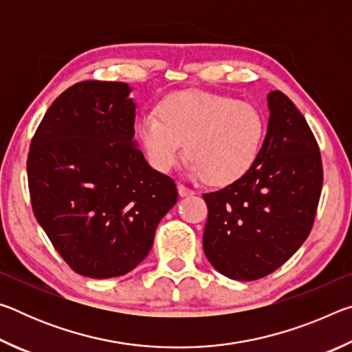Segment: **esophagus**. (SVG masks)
<instances>
[{"mask_svg":"<svg viewBox=\"0 0 352 352\" xmlns=\"http://www.w3.org/2000/svg\"><path fill=\"white\" fill-rule=\"evenodd\" d=\"M178 194L182 195V197H189V195H194L195 194V190H192V189H189L188 186H184V184H182V183H178Z\"/></svg>","mask_w":352,"mask_h":352,"instance_id":"esophagus-1","label":"esophagus"}]
</instances>
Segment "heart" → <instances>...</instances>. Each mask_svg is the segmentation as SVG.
Returning <instances> with one entry per match:
<instances>
[{
  "mask_svg": "<svg viewBox=\"0 0 352 352\" xmlns=\"http://www.w3.org/2000/svg\"><path fill=\"white\" fill-rule=\"evenodd\" d=\"M136 135L158 172L175 168L184 144L192 174L211 186H230L258 163L265 119L253 104L225 94L180 91L160 100L155 118H140Z\"/></svg>",
  "mask_w": 352,
  "mask_h": 352,
  "instance_id": "heart-1",
  "label": "heart"
}]
</instances>
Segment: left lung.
<instances>
[{"label": "left lung", "mask_w": 352, "mask_h": 352, "mask_svg": "<svg viewBox=\"0 0 352 352\" xmlns=\"http://www.w3.org/2000/svg\"><path fill=\"white\" fill-rule=\"evenodd\" d=\"M269 127L258 163L241 182L205 194L204 250L211 265L237 281L279 269L311 233L323 164L318 142L295 104L269 93Z\"/></svg>", "instance_id": "left-lung-1"}]
</instances>
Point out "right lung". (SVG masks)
I'll use <instances>...</instances> for the list:
<instances>
[{
    "label": "right lung",
    "instance_id": "right-lung-1",
    "mask_svg": "<svg viewBox=\"0 0 352 352\" xmlns=\"http://www.w3.org/2000/svg\"><path fill=\"white\" fill-rule=\"evenodd\" d=\"M129 94L124 82L74 83L47 109L29 147L34 216L71 269L94 279L133 270L178 200L174 180L136 148Z\"/></svg>",
    "mask_w": 352,
    "mask_h": 352
}]
</instances>
